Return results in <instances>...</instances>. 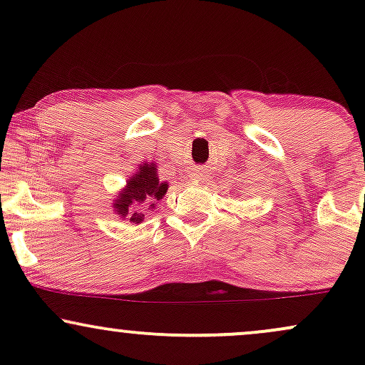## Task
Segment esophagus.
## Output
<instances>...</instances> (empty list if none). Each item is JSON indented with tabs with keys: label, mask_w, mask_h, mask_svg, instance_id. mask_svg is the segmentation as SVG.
Segmentation results:
<instances>
[{
	"label": "esophagus",
	"mask_w": 365,
	"mask_h": 365,
	"mask_svg": "<svg viewBox=\"0 0 365 365\" xmlns=\"http://www.w3.org/2000/svg\"><path fill=\"white\" fill-rule=\"evenodd\" d=\"M192 178H194V180H202V171H194V173H192Z\"/></svg>",
	"instance_id": "esophagus-1"
}]
</instances>
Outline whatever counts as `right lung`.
<instances>
[{
    "instance_id": "add662e5",
    "label": "right lung",
    "mask_w": 365,
    "mask_h": 365,
    "mask_svg": "<svg viewBox=\"0 0 365 365\" xmlns=\"http://www.w3.org/2000/svg\"><path fill=\"white\" fill-rule=\"evenodd\" d=\"M168 182H161L156 161L140 163L135 173L130 175L127 185L113 199V211L133 225L144 221L145 211L156 207L158 200L168 192Z\"/></svg>"
}]
</instances>
